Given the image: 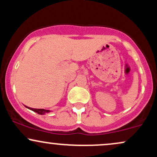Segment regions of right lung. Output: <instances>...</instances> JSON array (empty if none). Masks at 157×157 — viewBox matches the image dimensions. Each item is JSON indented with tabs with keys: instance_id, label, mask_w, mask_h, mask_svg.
Masks as SVG:
<instances>
[{
	"instance_id": "obj_1",
	"label": "right lung",
	"mask_w": 157,
	"mask_h": 157,
	"mask_svg": "<svg viewBox=\"0 0 157 157\" xmlns=\"http://www.w3.org/2000/svg\"><path fill=\"white\" fill-rule=\"evenodd\" d=\"M28 108V107H27ZM32 111H35V112L37 113L38 114H45L46 113L49 112V110H45V109H32V108H28Z\"/></svg>"
}]
</instances>
